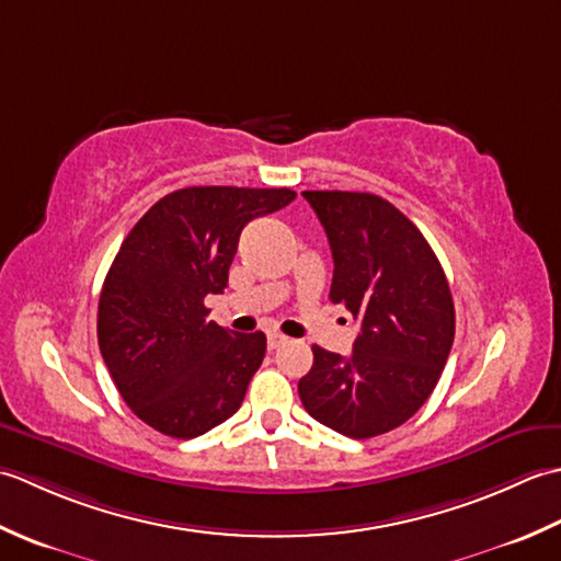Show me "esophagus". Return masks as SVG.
Returning a JSON list of instances; mask_svg holds the SVG:
<instances>
[{"label": "esophagus", "mask_w": 561, "mask_h": 561, "mask_svg": "<svg viewBox=\"0 0 561 561\" xmlns=\"http://www.w3.org/2000/svg\"><path fill=\"white\" fill-rule=\"evenodd\" d=\"M284 342H287V337H284L282 332H270V335H267V344H270V350H277V347H282Z\"/></svg>", "instance_id": "esophagus-1"}]
</instances>
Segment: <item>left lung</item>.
<instances>
[{"instance_id":"obj_1","label":"left lung","mask_w":561,"mask_h":561,"mask_svg":"<svg viewBox=\"0 0 561 561\" xmlns=\"http://www.w3.org/2000/svg\"><path fill=\"white\" fill-rule=\"evenodd\" d=\"M328 233L330 301L362 330L350 356L313 344L299 380L306 412L350 438L392 432L436 388L456 335V308L444 267L422 231L371 193L306 190Z\"/></svg>"}]
</instances>
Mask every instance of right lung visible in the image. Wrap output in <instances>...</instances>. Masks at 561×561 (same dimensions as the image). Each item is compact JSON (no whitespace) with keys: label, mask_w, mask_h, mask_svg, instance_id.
Segmentation results:
<instances>
[{"label":"right lung","mask_w":561,"mask_h":561,"mask_svg":"<svg viewBox=\"0 0 561 561\" xmlns=\"http://www.w3.org/2000/svg\"><path fill=\"white\" fill-rule=\"evenodd\" d=\"M294 197L289 187H183L127 233L101 289L99 347L151 428L195 438L241 408L267 337L207 320L205 299L229 284L243 226Z\"/></svg>","instance_id":"right-lung-1"}]
</instances>
